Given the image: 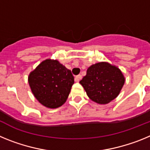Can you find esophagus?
I'll list each match as a JSON object with an SVG mask.
<instances>
[{
  "label": "esophagus",
  "mask_w": 150,
  "mask_h": 150,
  "mask_svg": "<svg viewBox=\"0 0 150 150\" xmlns=\"http://www.w3.org/2000/svg\"><path fill=\"white\" fill-rule=\"evenodd\" d=\"M81 79H82V76L80 75V74H79V75L75 76V82L78 83V82H79V80H80Z\"/></svg>",
  "instance_id": "esophagus-1"
}]
</instances>
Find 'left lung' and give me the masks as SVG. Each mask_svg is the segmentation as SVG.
Listing matches in <instances>:
<instances>
[{
    "instance_id": "left-lung-1",
    "label": "left lung",
    "mask_w": 150,
    "mask_h": 150,
    "mask_svg": "<svg viewBox=\"0 0 150 150\" xmlns=\"http://www.w3.org/2000/svg\"><path fill=\"white\" fill-rule=\"evenodd\" d=\"M79 83L91 100L105 104L119 95L125 83V77L116 66L100 62L88 67L86 75Z\"/></svg>"
}]
</instances>
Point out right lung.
<instances>
[{"label":"right lung","instance_id":"add662e5","mask_svg":"<svg viewBox=\"0 0 150 150\" xmlns=\"http://www.w3.org/2000/svg\"><path fill=\"white\" fill-rule=\"evenodd\" d=\"M28 83L41 104L49 108H57L67 100L74 77L71 71L57 60L46 59L30 73Z\"/></svg>","mask_w":150,"mask_h":150}]
</instances>
